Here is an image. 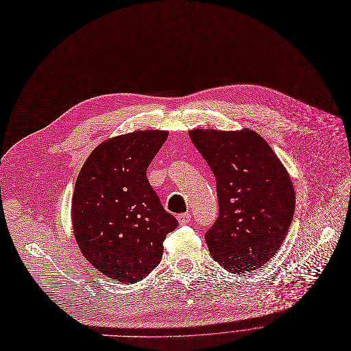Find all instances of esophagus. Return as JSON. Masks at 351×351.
<instances>
[{
	"label": "esophagus",
	"mask_w": 351,
	"mask_h": 351,
	"mask_svg": "<svg viewBox=\"0 0 351 351\" xmlns=\"http://www.w3.org/2000/svg\"><path fill=\"white\" fill-rule=\"evenodd\" d=\"M178 221L180 226H184V224H189L190 221H192V215H190V213H184V214H179L178 215Z\"/></svg>",
	"instance_id": "34e87169"
}]
</instances>
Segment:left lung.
<instances>
[{"mask_svg":"<svg viewBox=\"0 0 351 351\" xmlns=\"http://www.w3.org/2000/svg\"><path fill=\"white\" fill-rule=\"evenodd\" d=\"M189 136L217 183L219 213L204 235L211 258L238 274L265 266L294 217L295 193L289 172L270 145L249 129H196Z\"/></svg>","mask_w":351,"mask_h":351,"instance_id":"obj_1","label":"left lung"}]
</instances>
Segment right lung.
Segmentation results:
<instances>
[{
    "label": "right lung",
    "mask_w": 351,
    "mask_h": 351,
    "mask_svg": "<svg viewBox=\"0 0 351 351\" xmlns=\"http://www.w3.org/2000/svg\"><path fill=\"white\" fill-rule=\"evenodd\" d=\"M168 132L145 130L104 141L85 161L73 195L71 218L84 258L124 284L145 278L162 259L176 230L147 179V168Z\"/></svg>",
    "instance_id": "right-lung-1"
}]
</instances>
